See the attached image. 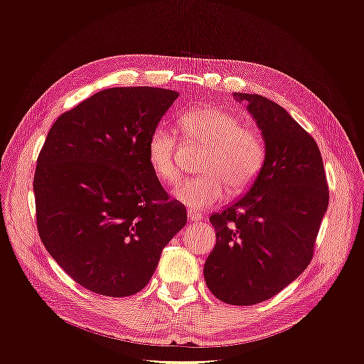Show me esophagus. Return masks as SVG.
I'll return each instance as SVG.
<instances>
[{
    "label": "esophagus",
    "mask_w": 364,
    "mask_h": 364,
    "mask_svg": "<svg viewBox=\"0 0 364 364\" xmlns=\"http://www.w3.org/2000/svg\"><path fill=\"white\" fill-rule=\"evenodd\" d=\"M186 215H188L191 222H199V220H202V214L193 211V209H188V211H186Z\"/></svg>",
    "instance_id": "1"
}]
</instances>
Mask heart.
Wrapping results in <instances>:
<instances>
[{
	"label": "heart",
	"mask_w": 364,
	"mask_h": 364,
	"mask_svg": "<svg viewBox=\"0 0 364 364\" xmlns=\"http://www.w3.org/2000/svg\"><path fill=\"white\" fill-rule=\"evenodd\" d=\"M188 147L205 149L199 161L202 176L179 183L174 199L193 209H203L223 200L226 185L241 193L257 181L266 164V144L259 132L218 106L196 107L179 118ZM147 162L164 183L181 178V144L173 130L159 124L147 141Z\"/></svg>",
	"instance_id": "b5f03b06"
}]
</instances>
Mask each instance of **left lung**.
<instances>
[{"instance_id": "obj_1", "label": "left lung", "mask_w": 364, "mask_h": 364, "mask_svg": "<svg viewBox=\"0 0 364 364\" xmlns=\"http://www.w3.org/2000/svg\"><path fill=\"white\" fill-rule=\"evenodd\" d=\"M234 95L249 103L257 119L266 164L246 194L209 217L215 246L203 274L217 299L255 305L278 294L311 262L329 191L314 138L269 98Z\"/></svg>"}]
</instances>
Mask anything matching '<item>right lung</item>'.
I'll use <instances>...</instances> for the list:
<instances>
[{"mask_svg":"<svg viewBox=\"0 0 364 364\" xmlns=\"http://www.w3.org/2000/svg\"><path fill=\"white\" fill-rule=\"evenodd\" d=\"M179 94L111 87L51 126L33 181L43 246L82 287L123 297L142 290L186 209L162 188L147 141Z\"/></svg>","mask_w":364,"mask_h":364,"instance_id":"obj_1","label":"right lung"}]
</instances>
